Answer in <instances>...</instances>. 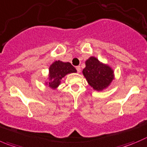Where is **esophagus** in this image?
I'll return each instance as SVG.
<instances>
[{"mask_svg": "<svg viewBox=\"0 0 147 147\" xmlns=\"http://www.w3.org/2000/svg\"><path fill=\"white\" fill-rule=\"evenodd\" d=\"M76 71H77L78 73L81 72V67L79 66V65H78V66L76 67Z\"/></svg>", "mask_w": 147, "mask_h": 147, "instance_id": "obj_1", "label": "esophagus"}]
</instances>
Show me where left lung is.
Instances as JSON below:
<instances>
[{"label":"left lung","mask_w":147,"mask_h":147,"mask_svg":"<svg viewBox=\"0 0 147 147\" xmlns=\"http://www.w3.org/2000/svg\"><path fill=\"white\" fill-rule=\"evenodd\" d=\"M83 74L89 84L97 91L107 87L113 79V70L108 65L101 63L94 57H91L86 61Z\"/></svg>","instance_id":"1"}]
</instances>
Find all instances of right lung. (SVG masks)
Returning a JSON list of instances; mask_svg holds the SVG:
<instances>
[{
  "label": "right lung",
  "mask_w": 147,
  "mask_h": 147,
  "mask_svg": "<svg viewBox=\"0 0 147 147\" xmlns=\"http://www.w3.org/2000/svg\"><path fill=\"white\" fill-rule=\"evenodd\" d=\"M50 80L48 83L50 87L55 89L61 83V79L68 74L76 73V70L70 63L55 61L50 67Z\"/></svg>",
  "instance_id": "right-lung-1"
}]
</instances>
